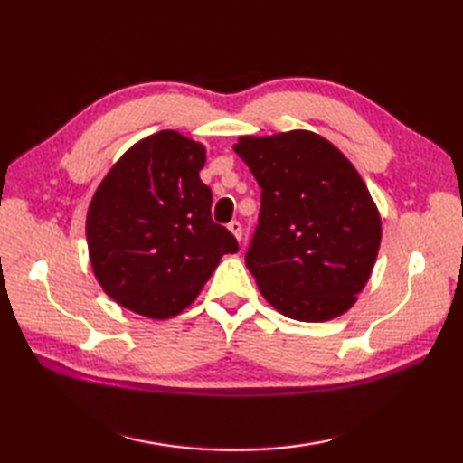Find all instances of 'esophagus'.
Wrapping results in <instances>:
<instances>
[{
	"instance_id": "34e87169",
	"label": "esophagus",
	"mask_w": 463,
	"mask_h": 463,
	"mask_svg": "<svg viewBox=\"0 0 463 463\" xmlns=\"http://www.w3.org/2000/svg\"><path fill=\"white\" fill-rule=\"evenodd\" d=\"M229 231L234 234V239H237L239 242L242 241V226L239 221H231L229 222Z\"/></svg>"
}]
</instances>
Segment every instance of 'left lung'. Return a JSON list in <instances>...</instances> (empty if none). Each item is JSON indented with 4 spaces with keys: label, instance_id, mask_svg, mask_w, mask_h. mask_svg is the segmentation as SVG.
<instances>
[{
    "label": "left lung",
    "instance_id": "1",
    "mask_svg": "<svg viewBox=\"0 0 463 463\" xmlns=\"http://www.w3.org/2000/svg\"><path fill=\"white\" fill-rule=\"evenodd\" d=\"M260 184L247 267L270 307L326 322L354 307L382 241L376 203L344 153L318 133L242 135L232 146Z\"/></svg>",
    "mask_w": 463,
    "mask_h": 463
}]
</instances>
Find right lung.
<instances>
[{"label":"right lung","instance_id":"obj_1","mask_svg":"<svg viewBox=\"0 0 463 463\" xmlns=\"http://www.w3.org/2000/svg\"><path fill=\"white\" fill-rule=\"evenodd\" d=\"M206 149L165 129L127 149L97 186L87 211V247L97 282L123 308L151 320L181 314L239 242L213 222L201 181Z\"/></svg>","mask_w":463,"mask_h":463}]
</instances>
